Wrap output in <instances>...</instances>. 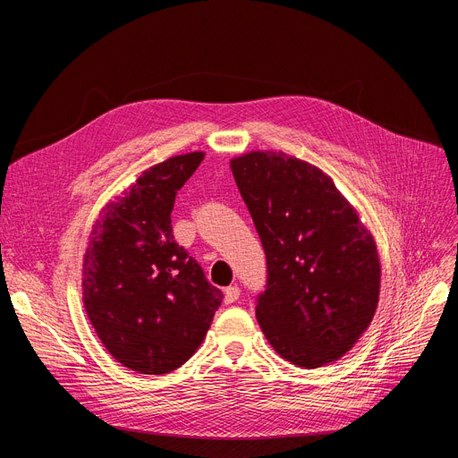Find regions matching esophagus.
Instances as JSON below:
<instances>
[{
	"label": "esophagus",
	"mask_w": 458,
	"mask_h": 458,
	"mask_svg": "<svg viewBox=\"0 0 458 458\" xmlns=\"http://www.w3.org/2000/svg\"><path fill=\"white\" fill-rule=\"evenodd\" d=\"M239 293H242V290H239L237 285H230L225 290V304H232L239 299Z\"/></svg>",
	"instance_id": "esophagus-1"
}]
</instances>
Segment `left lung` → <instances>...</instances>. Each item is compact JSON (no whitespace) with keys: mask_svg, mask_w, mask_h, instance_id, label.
<instances>
[{"mask_svg":"<svg viewBox=\"0 0 458 458\" xmlns=\"http://www.w3.org/2000/svg\"><path fill=\"white\" fill-rule=\"evenodd\" d=\"M267 256L256 306L273 349L304 369L345 356L378 306L377 243L319 166L273 150L230 159Z\"/></svg>","mask_w":458,"mask_h":458,"instance_id":"8db88e82","label":"left lung"}]
</instances>
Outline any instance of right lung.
I'll list each match as a JSON object with an SVG mask.
<instances>
[{
  "label": "right lung",
  "mask_w": 458,
  "mask_h": 458,
  "mask_svg": "<svg viewBox=\"0 0 458 458\" xmlns=\"http://www.w3.org/2000/svg\"><path fill=\"white\" fill-rule=\"evenodd\" d=\"M206 152L152 165L92 225L81 292L92 328L124 368L163 375L204 342L223 293L174 242L171 211L178 191Z\"/></svg>",
  "instance_id": "obj_1"
}]
</instances>
